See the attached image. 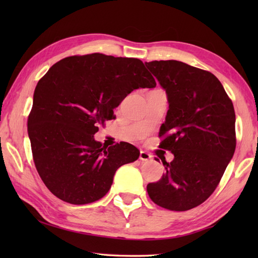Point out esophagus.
<instances>
[{
  "mask_svg": "<svg viewBox=\"0 0 258 258\" xmlns=\"http://www.w3.org/2000/svg\"><path fill=\"white\" fill-rule=\"evenodd\" d=\"M140 160L143 161V162L151 161L152 160V155L149 154V153L145 152V151H141V153H140Z\"/></svg>",
  "mask_w": 258,
  "mask_h": 258,
  "instance_id": "1",
  "label": "esophagus"
}]
</instances>
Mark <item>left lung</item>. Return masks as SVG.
Listing matches in <instances>:
<instances>
[{
	"label": "left lung",
	"mask_w": 258,
	"mask_h": 258,
	"mask_svg": "<svg viewBox=\"0 0 258 258\" xmlns=\"http://www.w3.org/2000/svg\"><path fill=\"white\" fill-rule=\"evenodd\" d=\"M166 92L168 111L161 126V149L174 160L162 161L165 173L147 185L158 206L188 211L217 187L236 147L235 111L215 75L168 59L145 63Z\"/></svg>",
	"instance_id": "8db88e82"
}]
</instances>
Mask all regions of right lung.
I'll return each instance as SVG.
<instances>
[{
  "label": "right lung",
  "mask_w": 258,
  "mask_h": 258,
  "mask_svg": "<svg viewBox=\"0 0 258 258\" xmlns=\"http://www.w3.org/2000/svg\"><path fill=\"white\" fill-rule=\"evenodd\" d=\"M154 78L139 58L101 53L65 57L38 81L27 120L35 167L57 199L84 205L111 188L117 168L140 151L132 144L102 146L98 125L131 92L153 89Z\"/></svg>",
  "instance_id": "add662e5"
}]
</instances>
